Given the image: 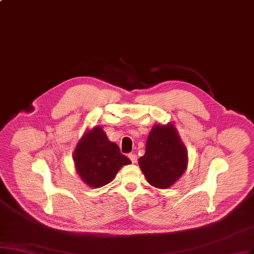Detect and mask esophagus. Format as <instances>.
Here are the masks:
<instances>
[{
    "instance_id": "1",
    "label": "esophagus",
    "mask_w": 254,
    "mask_h": 254,
    "mask_svg": "<svg viewBox=\"0 0 254 254\" xmlns=\"http://www.w3.org/2000/svg\"><path fill=\"white\" fill-rule=\"evenodd\" d=\"M128 158L130 159V161H132L133 163H136L137 162V155L136 154H134V153H130V154H128Z\"/></svg>"
}]
</instances>
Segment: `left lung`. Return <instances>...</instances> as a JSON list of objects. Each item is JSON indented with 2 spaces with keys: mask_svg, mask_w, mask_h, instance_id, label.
<instances>
[{
  "mask_svg": "<svg viewBox=\"0 0 254 254\" xmlns=\"http://www.w3.org/2000/svg\"><path fill=\"white\" fill-rule=\"evenodd\" d=\"M138 163L148 183L158 189L170 188L182 177L188 166V153L173 125L152 127L145 153Z\"/></svg>",
  "mask_w": 254,
  "mask_h": 254,
  "instance_id": "1",
  "label": "left lung"
}]
</instances>
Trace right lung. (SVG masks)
Returning <instances> with one entry per match:
<instances>
[{"mask_svg": "<svg viewBox=\"0 0 254 254\" xmlns=\"http://www.w3.org/2000/svg\"><path fill=\"white\" fill-rule=\"evenodd\" d=\"M73 162L83 183L92 188L110 184L122 166L130 160L120 153L119 146L110 141L100 127H94L80 139L75 151Z\"/></svg>", "mask_w": 254, "mask_h": 254, "instance_id": "right-lung-1", "label": "right lung"}]
</instances>
